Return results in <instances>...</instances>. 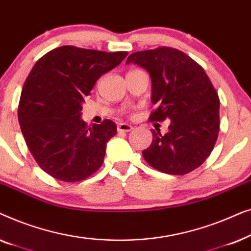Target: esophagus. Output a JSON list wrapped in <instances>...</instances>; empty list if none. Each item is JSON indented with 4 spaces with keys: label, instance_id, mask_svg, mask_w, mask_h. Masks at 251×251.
Masks as SVG:
<instances>
[{
    "label": "esophagus",
    "instance_id": "esophagus-1",
    "mask_svg": "<svg viewBox=\"0 0 251 251\" xmlns=\"http://www.w3.org/2000/svg\"><path fill=\"white\" fill-rule=\"evenodd\" d=\"M133 128L132 126L128 125V123H120V125L118 126V131L120 132H129L131 131Z\"/></svg>",
    "mask_w": 251,
    "mask_h": 251
}]
</instances>
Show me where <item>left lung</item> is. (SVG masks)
I'll return each instance as SVG.
<instances>
[{"label":"left lung","mask_w":251,"mask_h":251,"mask_svg":"<svg viewBox=\"0 0 251 251\" xmlns=\"http://www.w3.org/2000/svg\"><path fill=\"white\" fill-rule=\"evenodd\" d=\"M145 68L152 80L151 121L169 119V131L151 130L153 142L143 151L146 162L170 175H185L210 155L219 131V98L200 65L174 48L130 54L126 64Z\"/></svg>","instance_id":"8db88e82"}]
</instances>
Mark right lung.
<instances>
[{
	"label": "right lung",
	"mask_w": 251,
	"mask_h": 251,
	"mask_svg": "<svg viewBox=\"0 0 251 251\" xmlns=\"http://www.w3.org/2000/svg\"><path fill=\"white\" fill-rule=\"evenodd\" d=\"M126 56V51L64 46L34 65L23 87L18 120L28 150L48 175L73 183L101 167L116 125L105 120L87 126L81 118L82 104L98 78Z\"/></svg>",
	"instance_id": "add662e5"
}]
</instances>
